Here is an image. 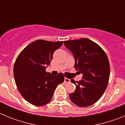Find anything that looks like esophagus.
<instances>
[{"mask_svg":"<svg viewBox=\"0 0 125 125\" xmlns=\"http://www.w3.org/2000/svg\"><path fill=\"white\" fill-rule=\"evenodd\" d=\"M64 82L65 83H69V82H70V79H68V78H64Z\"/></svg>","mask_w":125,"mask_h":125,"instance_id":"34e87169","label":"esophagus"}]
</instances>
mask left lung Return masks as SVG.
<instances>
[{"instance_id": "1", "label": "left lung", "mask_w": 125, "mask_h": 125, "mask_svg": "<svg viewBox=\"0 0 125 125\" xmlns=\"http://www.w3.org/2000/svg\"><path fill=\"white\" fill-rule=\"evenodd\" d=\"M64 43L73 54L75 69L83 74V79L77 83L71 79L76 88L74 92L69 94L71 101L80 107L92 105L101 98L108 86L110 74L108 57L99 45L88 39Z\"/></svg>"}]
</instances>
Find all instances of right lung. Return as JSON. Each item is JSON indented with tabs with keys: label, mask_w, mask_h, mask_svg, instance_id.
Returning <instances> with one entry per match:
<instances>
[{
	"label": "right lung",
	"mask_w": 125,
	"mask_h": 125,
	"mask_svg": "<svg viewBox=\"0 0 125 125\" xmlns=\"http://www.w3.org/2000/svg\"><path fill=\"white\" fill-rule=\"evenodd\" d=\"M63 41L37 40L22 51L15 60L14 76L19 91L33 105L43 106L52 99L56 87L64 81L63 74L51 75L46 71L54 51Z\"/></svg>",
	"instance_id": "right-lung-1"
}]
</instances>
